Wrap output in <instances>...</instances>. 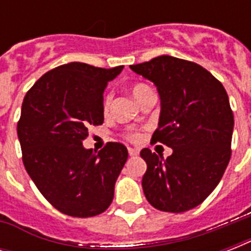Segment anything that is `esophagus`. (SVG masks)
Listing matches in <instances>:
<instances>
[{
  "mask_svg": "<svg viewBox=\"0 0 251 251\" xmlns=\"http://www.w3.org/2000/svg\"><path fill=\"white\" fill-rule=\"evenodd\" d=\"M138 153H139V151L137 149H129L130 156H138Z\"/></svg>",
  "mask_w": 251,
  "mask_h": 251,
  "instance_id": "34e87169",
  "label": "esophagus"
}]
</instances>
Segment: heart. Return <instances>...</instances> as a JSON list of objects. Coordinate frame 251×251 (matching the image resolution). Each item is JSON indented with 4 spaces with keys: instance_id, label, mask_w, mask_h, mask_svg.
I'll list each match as a JSON object with an SVG mask.
<instances>
[{
    "instance_id": "heart-1",
    "label": "heart",
    "mask_w": 251,
    "mask_h": 251,
    "mask_svg": "<svg viewBox=\"0 0 251 251\" xmlns=\"http://www.w3.org/2000/svg\"><path fill=\"white\" fill-rule=\"evenodd\" d=\"M151 92H152V90L145 83H135L131 87V94H133L134 98L137 99L138 102L141 101L146 95L151 94ZM110 104H112V94H106L105 96H104V100H102V109H104V112H108V110H109ZM127 138H129L130 141H138L139 135L135 133H130L127 134Z\"/></svg>"
}]
</instances>
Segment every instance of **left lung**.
Masks as SVG:
<instances>
[{
    "label": "left lung",
    "instance_id": "1",
    "mask_svg": "<svg viewBox=\"0 0 251 251\" xmlns=\"http://www.w3.org/2000/svg\"><path fill=\"white\" fill-rule=\"evenodd\" d=\"M130 69L153 82L160 95L159 126L151 141L173 150L141 151L147 163L142 187L151 206L185 212L199 206L220 182L229 163L233 112L226 88L191 61L160 56Z\"/></svg>",
    "mask_w": 251,
    "mask_h": 251
}]
</instances>
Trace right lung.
Returning <instances> with one entry per match:
<instances>
[{
  "instance_id": "add662e5",
  "label": "right lung",
  "mask_w": 251,
  "mask_h": 251,
  "mask_svg": "<svg viewBox=\"0 0 251 251\" xmlns=\"http://www.w3.org/2000/svg\"><path fill=\"white\" fill-rule=\"evenodd\" d=\"M122 69L61 65L45 73L23 99L17 127L23 164L44 198L62 214L91 218L113 201L127 149L109 142L96 153L82 142L88 126L104 122L102 94Z\"/></svg>"
}]
</instances>
